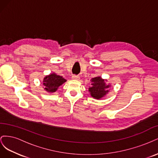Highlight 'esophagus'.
Here are the masks:
<instances>
[{"label": "esophagus", "instance_id": "1", "mask_svg": "<svg viewBox=\"0 0 158 158\" xmlns=\"http://www.w3.org/2000/svg\"><path fill=\"white\" fill-rule=\"evenodd\" d=\"M72 78L73 80H78L80 79V76L78 75H73L72 76Z\"/></svg>", "mask_w": 158, "mask_h": 158}]
</instances>
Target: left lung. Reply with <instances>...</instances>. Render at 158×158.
<instances>
[{
	"mask_svg": "<svg viewBox=\"0 0 158 158\" xmlns=\"http://www.w3.org/2000/svg\"><path fill=\"white\" fill-rule=\"evenodd\" d=\"M92 87L89 88L91 95L95 99H100L109 92L110 85H106L105 80L101 77H95L92 80Z\"/></svg>",
	"mask_w": 158,
	"mask_h": 158,
	"instance_id": "1",
	"label": "left lung"
}]
</instances>
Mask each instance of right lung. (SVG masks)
I'll return each mask as SVG.
<instances>
[{
    "label": "right lung",
    "mask_w": 158,
    "mask_h": 158,
    "mask_svg": "<svg viewBox=\"0 0 158 158\" xmlns=\"http://www.w3.org/2000/svg\"><path fill=\"white\" fill-rule=\"evenodd\" d=\"M66 80L59 75L55 73L47 76L44 80V85L45 89L48 92H55L60 85L66 82Z\"/></svg>",
    "instance_id": "add662e5"
}]
</instances>
